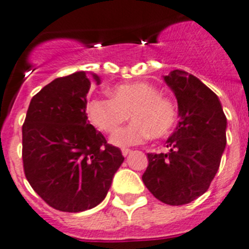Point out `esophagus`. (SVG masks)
<instances>
[{
    "label": "esophagus",
    "mask_w": 249,
    "mask_h": 249,
    "mask_svg": "<svg viewBox=\"0 0 249 249\" xmlns=\"http://www.w3.org/2000/svg\"><path fill=\"white\" fill-rule=\"evenodd\" d=\"M122 153H123V156H124V157H126L127 154H130V153H131V149L123 148V149H122Z\"/></svg>",
    "instance_id": "1"
}]
</instances>
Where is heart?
<instances>
[{"mask_svg":"<svg viewBox=\"0 0 249 249\" xmlns=\"http://www.w3.org/2000/svg\"><path fill=\"white\" fill-rule=\"evenodd\" d=\"M112 98H95L88 106V114L92 124L106 134L114 132L123 123L134 122L120 129L110 141L115 146H135L152 139H160L173 129L178 117V108L173 98L160 95L152 84L131 83L114 86Z\"/></svg>","mask_w":249,"mask_h":249,"instance_id":"1","label":"heart"}]
</instances>
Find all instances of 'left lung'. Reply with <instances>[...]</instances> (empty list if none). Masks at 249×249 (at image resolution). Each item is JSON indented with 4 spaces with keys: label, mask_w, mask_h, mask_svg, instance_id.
<instances>
[{
    "label": "left lung",
    "mask_w": 249,
    "mask_h": 249,
    "mask_svg": "<svg viewBox=\"0 0 249 249\" xmlns=\"http://www.w3.org/2000/svg\"><path fill=\"white\" fill-rule=\"evenodd\" d=\"M164 81L178 100V124L166 140L168 153H148L142 181L169 206L195 201L209 189L226 146V117L218 96L187 71H170Z\"/></svg>",
    "instance_id": "1"
}]
</instances>
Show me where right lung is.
<instances>
[{
	"label": "right lung",
	"instance_id": "add662e5",
	"mask_svg": "<svg viewBox=\"0 0 249 249\" xmlns=\"http://www.w3.org/2000/svg\"><path fill=\"white\" fill-rule=\"evenodd\" d=\"M90 86L86 71L54 79L31 98L21 129L26 180L57 211L79 213L98 206L124 161L122 151L89 124Z\"/></svg>",
	"mask_w": 249,
	"mask_h": 249
}]
</instances>
